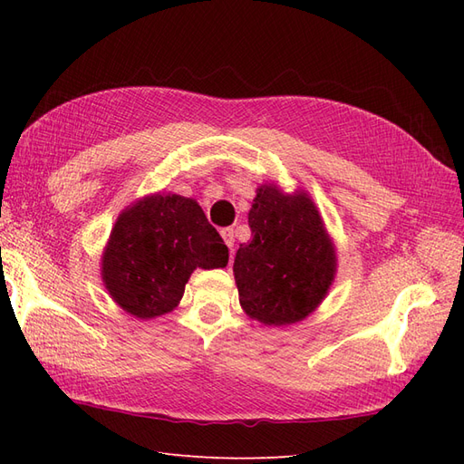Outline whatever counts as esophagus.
<instances>
[{"label": "esophagus", "mask_w": 464, "mask_h": 464, "mask_svg": "<svg viewBox=\"0 0 464 464\" xmlns=\"http://www.w3.org/2000/svg\"><path fill=\"white\" fill-rule=\"evenodd\" d=\"M220 236H222L224 244H227V246L230 247V251H234V230H232V228H222V230H220Z\"/></svg>", "instance_id": "obj_1"}]
</instances>
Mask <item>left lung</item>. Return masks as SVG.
<instances>
[{
	"mask_svg": "<svg viewBox=\"0 0 464 464\" xmlns=\"http://www.w3.org/2000/svg\"><path fill=\"white\" fill-rule=\"evenodd\" d=\"M247 222L251 242L236 251L234 278L244 312L265 325L305 319L327 296L336 273L334 244L305 191L257 188Z\"/></svg>",
	"mask_w": 464,
	"mask_h": 464,
	"instance_id": "left-lung-1",
	"label": "left lung"
}]
</instances>
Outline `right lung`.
Wrapping results in <instances>:
<instances>
[{
    "label": "right lung",
    "mask_w": 464,
    "mask_h": 464,
    "mask_svg": "<svg viewBox=\"0 0 464 464\" xmlns=\"http://www.w3.org/2000/svg\"><path fill=\"white\" fill-rule=\"evenodd\" d=\"M227 263L228 247L198 201L154 193L118 217L102 254V280L123 312L152 319L174 310L198 266Z\"/></svg>",
    "instance_id": "add662e5"
}]
</instances>
